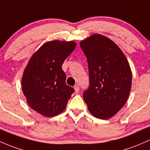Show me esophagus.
Returning <instances> with one entry per match:
<instances>
[{"label":"esophagus","instance_id":"esophagus-1","mask_svg":"<svg viewBox=\"0 0 150 150\" xmlns=\"http://www.w3.org/2000/svg\"><path fill=\"white\" fill-rule=\"evenodd\" d=\"M74 88V90L76 92H79V86L78 84H76Z\"/></svg>","mask_w":150,"mask_h":150}]
</instances>
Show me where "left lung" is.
I'll list each match as a JSON object with an SVG mask.
<instances>
[{
    "instance_id": "1",
    "label": "left lung",
    "mask_w": 150,
    "mask_h": 150,
    "mask_svg": "<svg viewBox=\"0 0 150 150\" xmlns=\"http://www.w3.org/2000/svg\"><path fill=\"white\" fill-rule=\"evenodd\" d=\"M80 46L88 62L89 86L83 94L90 113L100 119L115 115L127 101L132 74L127 58L107 37L95 34Z\"/></svg>"
}]
</instances>
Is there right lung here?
Listing matches in <instances>:
<instances>
[{
	"mask_svg": "<svg viewBox=\"0 0 150 150\" xmlns=\"http://www.w3.org/2000/svg\"><path fill=\"white\" fill-rule=\"evenodd\" d=\"M76 46L74 41L47 42L32 55L24 69L23 93L29 107L43 116L61 113L74 92L66 84L62 64Z\"/></svg>",
	"mask_w": 150,
	"mask_h": 150,
	"instance_id": "right-lung-1",
	"label": "right lung"
}]
</instances>
